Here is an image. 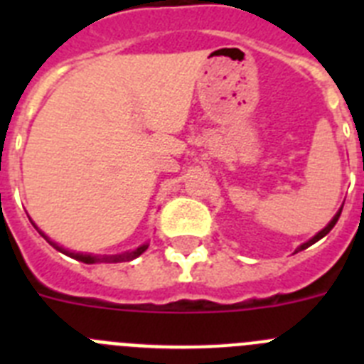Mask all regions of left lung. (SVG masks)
I'll return each mask as SVG.
<instances>
[{
	"mask_svg": "<svg viewBox=\"0 0 364 364\" xmlns=\"http://www.w3.org/2000/svg\"><path fill=\"white\" fill-rule=\"evenodd\" d=\"M341 211H343V208H341V210H339V211H337V213H336V217H333V218H332V220L328 222V226H326V228H324V230H321V231H319V233L315 235L314 239H310V240H308V242L301 244V246H299V247H297V250H295V253H297V252H302V250H306V247H308V246H311V244H315V242H317V240H321V239H323L324 235H328V233H330V231H332V228H333V226H336V224H337V220H339V217H341Z\"/></svg>",
	"mask_w": 364,
	"mask_h": 364,
	"instance_id": "8db88e82",
	"label": "left lung"
}]
</instances>
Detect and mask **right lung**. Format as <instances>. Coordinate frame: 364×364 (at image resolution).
I'll list each match as a JSON object with an SVG mask.
<instances>
[{
  "mask_svg": "<svg viewBox=\"0 0 364 364\" xmlns=\"http://www.w3.org/2000/svg\"><path fill=\"white\" fill-rule=\"evenodd\" d=\"M38 230V228H36ZM41 233V231H40ZM43 235V233H41ZM43 239H47V242L50 244L53 247H56L58 252L65 253V255L73 257V259L80 260V262H85V264H95V262H124V260H133L136 259V257L142 255L144 252H146L147 247H149V244H142V246L134 247V250H129V252H124V253H118V255H91V253H74V252H69V250H63L62 246H58L56 242H53V240H49V237H45Z\"/></svg>",
  "mask_w": 364,
  "mask_h": 364,
  "instance_id": "right-lung-1",
  "label": "right lung"
}]
</instances>
